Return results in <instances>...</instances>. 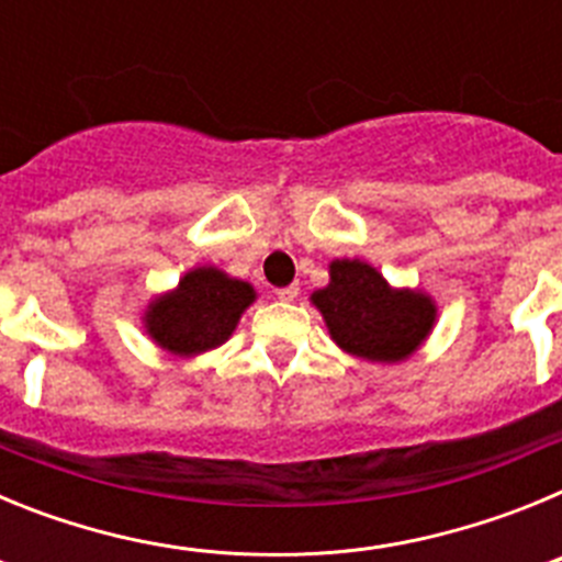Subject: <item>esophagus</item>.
I'll return each mask as SVG.
<instances>
[{
	"mask_svg": "<svg viewBox=\"0 0 562 562\" xmlns=\"http://www.w3.org/2000/svg\"><path fill=\"white\" fill-rule=\"evenodd\" d=\"M297 284H290V286H281V290H276V295L281 297V301H286V304H290V301H295L297 297Z\"/></svg>",
	"mask_w": 562,
	"mask_h": 562,
	"instance_id": "esophagus-1",
	"label": "esophagus"
}]
</instances>
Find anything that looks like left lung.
I'll list each match as a JSON object with an SVG mask.
<instances>
[{
	"mask_svg": "<svg viewBox=\"0 0 562 562\" xmlns=\"http://www.w3.org/2000/svg\"><path fill=\"white\" fill-rule=\"evenodd\" d=\"M337 349L382 366L405 362L422 349L439 317L434 295L394 286L362 258H335L329 284L310 295Z\"/></svg>",
	"mask_w": 562,
	"mask_h": 562,
	"instance_id": "obj_1",
	"label": "left lung"
}]
</instances>
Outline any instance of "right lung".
Listing matches in <instances>:
<instances>
[{
    "instance_id": "1",
    "label": "right lung",
    "mask_w": 562,
    "mask_h": 562,
    "mask_svg": "<svg viewBox=\"0 0 562 562\" xmlns=\"http://www.w3.org/2000/svg\"><path fill=\"white\" fill-rule=\"evenodd\" d=\"M252 284L213 265H196L177 286L151 295L140 315L154 346L173 357H200L231 340L256 301Z\"/></svg>"
}]
</instances>
